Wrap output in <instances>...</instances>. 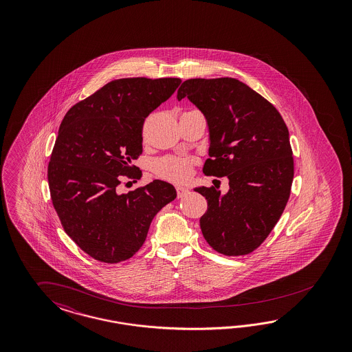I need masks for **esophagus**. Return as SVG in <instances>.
<instances>
[{
	"label": "esophagus",
	"instance_id": "1",
	"mask_svg": "<svg viewBox=\"0 0 352 352\" xmlns=\"http://www.w3.org/2000/svg\"><path fill=\"white\" fill-rule=\"evenodd\" d=\"M175 190H177L178 197H182V196H184L188 192V187H186V186H177Z\"/></svg>",
	"mask_w": 352,
	"mask_h": 352
}]
</instances>
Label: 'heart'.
Returning <instances> with one entry per match:
<instances>
[{
	"label": "heart",
	"mask_w": 352,
	"mask_h": 352,
	"mask_svg": "<svg viewBox=\"0 0 352 352\" xmlns=\"http://www.w3.org/2000/svg\"><path fill=\"white\" fill-rule=\"evenodd\" d=\"M193 160L186 157H177V156H165L156 160L153 165V170L157 177L162 179L171 182L184 181L190 170Z\"/></svg>",
	"instance_id": "heart-1"
}]
</instances>
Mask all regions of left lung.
<instances>
[{"mask_svg":"<svg viewBox=\"0 0 352 352\" xmlns=\"http://www.w3.org/2000/svg\"><path fill=\"white\" fill-rule=\"evenodd\" d=\"M206 118L205 175L227 177L230 190L196 187L208 201L200 227L224 256H245L261 245L284 212L294 175L289 131L275 107L231 77L186 80L177 94Z\"/></svg>","mask_w":352,"mask_h":352,"instance_id":"left-lung-1","label":"left lung"}]
</instances>
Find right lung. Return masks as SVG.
Returning <instances> with one entry per match:
<instances>
[{
  "label": "right lung",
  "instance_id": "right-lung-1",
  "mask_svg": "<svg viewBox=\"0 0 352 352\" xmlns=\"http://www.w3.org/2000/svg\"><path fill=\"white\" fill-rule=\"evenodd\" d=\"M181 78H120L72 107L55 140L47 181L65 234L99 262L118 263L146 241L153 217L177 197L168 182L120 193L142 153L144 120L168 100Z\"/></svg>",
  "mask_w": 352,
  "mask_h": 352
}]
</instances>
